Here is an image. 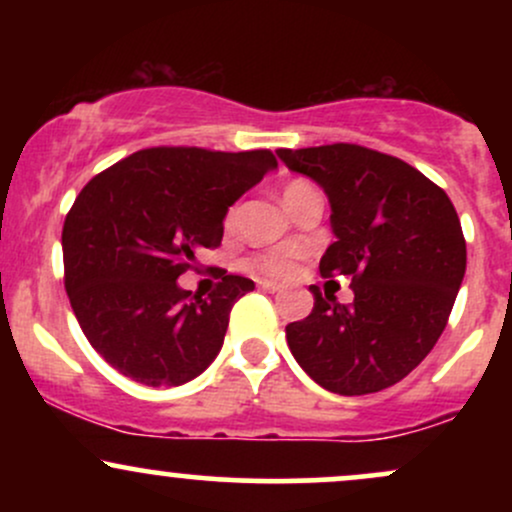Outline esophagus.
Wrapping results in <instances>:
<instances>
[{
    "label": "esophagus",
    "instance_id": "34e87169",
    "mask_svg": "<svg viewBox=\"0 0 512 512\" xmlns=\"http://www.w3.org/2000/svg\"><path fill=\"white\" fill-rule=\"evenodd\" d=\"M257 286H260L262 291H269V293H281V286L274 284V281H257Z\"/></svg>",
    "mask_w": 512,
    "mask_h": 512
}]
</instances>
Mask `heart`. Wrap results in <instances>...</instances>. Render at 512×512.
Returning <instances> with one entry per match:
<instances>
[{
  "label": "heart",
  "mask_w": 512,
  "mask_h": 512,
  "mask_svg": "<svg viewBox=\"0 0 512 512\" xmlns=\"http://www.w3.org/2000/svg\"><path fill=\"white\" fill-rule=\"evenodd\" d=\"M313 195H317V190L305 180H291L289 185L284 187V202L291 211L296 209L303 199ZM231 221H233V214L228 216V223ZM298 255H301V252L293 248L262 250V252H255V255H250L248 260H245V264H248V269H252V272L274 276V279H284V276H289L293 269H296Z\"/></svg>",
  "instance_id": "obj_1"
}]
</instances>
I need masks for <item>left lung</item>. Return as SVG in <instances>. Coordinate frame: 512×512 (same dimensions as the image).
Instances as JSON below:
<instances>
[{"label": "left lung", "instance_id": "8db88e82", "mask_svg": "<svg viewBox=\"0 0 512 512\" xmlns=\"http://www.w3.org/2000/svg\"><path fill=\"white\" fill-rule=\"evenodd\" d=\"M332 204L337 240L320 274L351 276L354 301L310 286L308 317L286 325L293 358L337 395H370L399 383L443 334L464 269L460 216L443 187L402 158L358 144L279 149Z\"/></svg>", "mask_w": 512, "mask_h": 512}]
</instances>
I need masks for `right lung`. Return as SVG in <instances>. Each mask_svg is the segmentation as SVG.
Masks as SVG:
<instances>
[{
  "label": "right lung",
  "mask_w": 512,
  "mask_h": 512,
  "mask_svg": "<svg viewBox=\"0 0 512 512\" xmlns=\"http://www.w3.org/2000/svg\"><path fill=\"white\" fill-rule=\"evenodd\" d=\"M276 158L269 149L151 146L86 182L62 228L64 289L93 349L127 378L175 387L221 351L250 279L216 269L209 296L178 276L223 238V216Z\"/></svg>",
  "instance_id": "add662e5"
}]
</instances>
